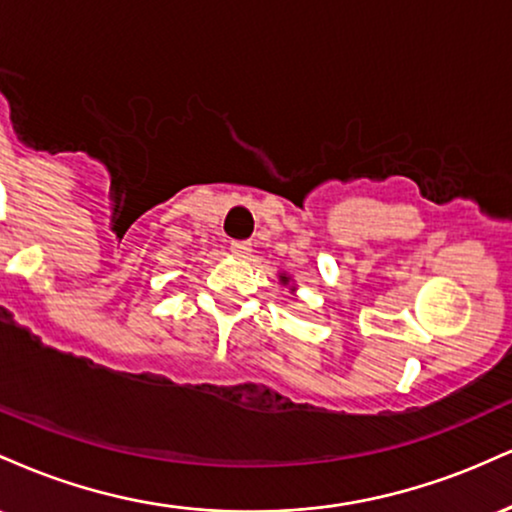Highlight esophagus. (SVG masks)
<instances>
[{"mask_svg":"<svg viewBox=\"0 0 512 512\" xmlns=\"http://www.w3.org/2000/svg\"><path fill=\"white\" fill-rule=\"evenodd\" d=\"M231 252L236 257H248L252 252V245L245 243V240H243V243H231Z\"/></svg>","mask_w":512,"mask_h":512,"instance_id":"esophagus-1","label":"esophagus"}]
</instances>
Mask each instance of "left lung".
Segmentation results:
<instances>
[{"label": "left lung", "mask_w": 512, "mask_h": 512, "mask_svg": "<svg viewBox=\"0 0 512 512\" xmlns=\"http://www.w3.org/2000/svg\"><path fill=\"white\" fill-rule=\"evenodd\" d=\"M279 281H281V284H284V286H289V276H286V274H279ZM293 291V289H291Z\"/></svg>", "instance_id": "left-lung-1"}]
</instances>
